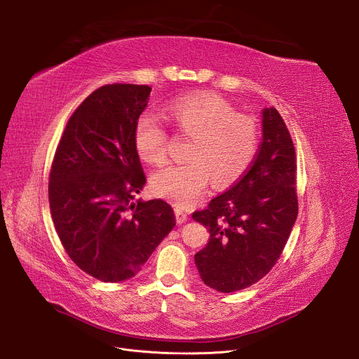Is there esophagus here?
Instances as JSON below:
<instances>
[{"label":"esophagus","instance_id":"34e87169","mask_svg":"<svg viewBox=\"0 0 359 359\" xmlns=\"http://www.w3.org/2000/svg\"><path fill=\"white\" fill-rule=\"evenodd\" d=\"M175 214H176V222H177V224H183V222L187 221V214L183 212L182 210L176 208V210H175Z\"/></svg>","mask_w":359,"mask_h":359}]
</instances>
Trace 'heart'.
Wrapping results in <instances>:
<instances>
[{"label": "heart", "mask_w": 359, "mask_h": 359, "mask_svg": "<svg viewBox=\"0 0 359 359\" xmlns=\"http://www.w3.org/2000/svg\"><path fill=\"white\" fill-rule=\"evenodd\" d=\"M165 119L191 142L184 164L167 165L151 176L156 195L182 208L192 206L212 179L218 187L229 186L244 175L257 153V121L241 115L215 94H195L165 106ZM140 158L160 165L167 160V132L149 115H142L134 130Z\"/></svg>", "instance_id": "heart-1"}]
</instances>
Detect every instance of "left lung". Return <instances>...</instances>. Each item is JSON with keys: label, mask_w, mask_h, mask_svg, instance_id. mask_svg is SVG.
<instances>
[{"label": "left lung", "mask_w": 359, "mask_h": 359, "mask_svg": "<svg viewBox=\"0 0 359 359\" xmlns=\"http://www.w3.org/2000/svg\"><path fill=\"white\" fill-rule=\"evenodd\" d=\"M295 149L275 107L262 109V142L252 167L233 187L192 218L210 231L195 255L205 285L219 292L248 288L284 250L298 214Z\"/></svg>", "instance_id": "left-lung-1"}]
</instances>
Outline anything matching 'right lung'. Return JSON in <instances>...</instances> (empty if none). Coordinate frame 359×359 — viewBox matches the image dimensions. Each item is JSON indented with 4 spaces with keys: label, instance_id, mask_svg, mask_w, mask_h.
I'll list each match as a JSON object with an SVG mask.
<instances>
[{
    "label": "right lung",
    "instance_id": "obj_1",
    "mask_svg": "<svg viewBox=\"0 0 359 359\" xmlns=\"http://www.w3.org/2000/svg\"><path fill=\"white\" fill-rule=\"evenodd\" d=\"M151 87L107 84L72 113L49 176L55 230L71 260L103 282L134 278L176 218L161 199L134 202L145 175L134 130Z\"/></svg>",
    "mask_w": 359,
    "mask_h": 359
}]
</instances>
